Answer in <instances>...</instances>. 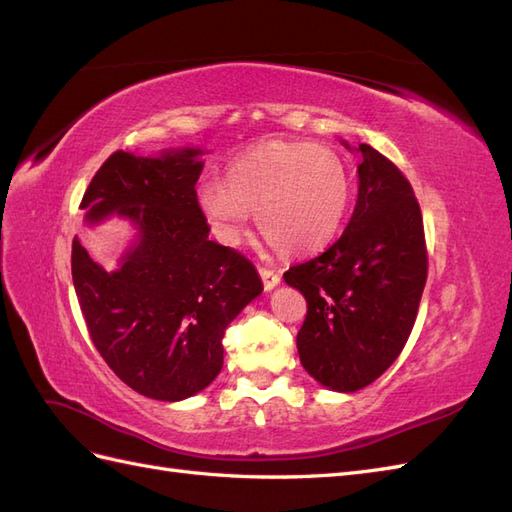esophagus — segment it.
Returning <instances> with one entry per match:
<instances>
[{
	"instance_id": "esophagus-1",
	"label": "esophagus",
	"mask_w": 512,
	"mask_h": 512,
	"mask_svg": "<svg viewBox=\"0 0 512 512\" xmlns=\"http://www.w3.org/2000/svg\"><path fill=\"white\" fill-rule=\"evenodd\" d=\"M258 273H260L262 286H265L267 290H271V288H275L277 284H280V273H275L273 269H267V267H258Z\"/></svg>"
}]
</instances>
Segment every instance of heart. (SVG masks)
I'll list each match as a JSON object with an SVG mask.
<instances>
[{
    "mask_svg": "<svg viewBox=\"0 0 512 512\" xmlns=\"http://www.w3.org/2000/svg\"><path fill=\"white\" fill-rule=\"evenodd\" d=\"M350 194L348 166L331 147L271 143L232 162L228 183L200 185L198 207L226 245L247 235L256 213L260 232L277 252L309 254L337 235Z\"/></svg>",
    "mask_w": 512,
    "mask_h": 512,
    "instance_id": "1",
    "label": "heart"
}]
</instances>
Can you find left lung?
Segmentation results:
<instances>
[{
  "mask_svg": "<svg viewBox=\"0 0 512 512\" xmlns=\"http://www.w3.org/2000/svg\"><path fill=\"white\" fill-rule=\"evenodd\" d=\"M359 198L333 245L284 273L307 301L299 359L320 384L352 393L404 350L427 282L423 215L410 181L359 145Z\"/></svg>",
  "mask_w": 512,
  "mask_h": 512,
  "instance_id": "8db88e82",
  "label": "left lung"
}]
</instances>
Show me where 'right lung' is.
<instances>
[{"label":"right lung","instance_id":"add662e5","mask_svg":"<svg viewBox=\"0 0 512 512\" xmlns=\"http://www.w3.org/2000/svg\"><path fill=\"white\" fill-rule=\"evenodd\" d=\"M198 149L138 158L115 151L91 179L87 222L126 215L138 241L108 273L72 241V282L91 342L130 389L179 401L209 386L224 365L228 324L262 292L254 265L209 241L198 207Z\"/></svg>","mask_w":512,"mask_h":512}]
</instances>
